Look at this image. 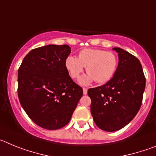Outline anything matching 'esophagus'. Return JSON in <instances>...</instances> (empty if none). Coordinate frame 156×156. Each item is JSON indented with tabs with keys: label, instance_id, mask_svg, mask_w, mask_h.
Returning <instances> with one entry per match:
<instances>
[{
	"label": "esophagus",
	"instance_id": "esophagus-1",
	"mask_svg": "<svg viewBox=\"0 0 156 156\" xmlns=\"http://www.w3.org/2000/svg\"><path fill=\"white\" fill-rule=\"evenodd\" d=\"M83 94H87V88H83Z\"/></svg>",
	"mask_w": 156,
	"mask_h": 156
}]
</instances>
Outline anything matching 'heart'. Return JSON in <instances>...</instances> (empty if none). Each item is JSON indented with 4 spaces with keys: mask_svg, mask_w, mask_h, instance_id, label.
I'll list each match as a JSON object with an SVG mask.
<instances>
[{
    "mask_svg": "<svg viewBox=\"0 0 156 156\" xmlns=\"http://www.w3.org/2000/svg\"><path fill=\"white\" fill-rule=\"evenodd\" d=\"M117 66V58L112 52L101 49H83L78 57L68 56L65 67L72 79L79 78L86 67L88 74L80 79L81 85H88L95 80L98 83H105L114 75Z\"/></svg>",
    "mask_w": 156,
    "mask_h": 156,
    "instance_id": "heart-1",
    "label": "heart"
}]
</instances>
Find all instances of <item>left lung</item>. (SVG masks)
<instances>
[{"label": "left lung", "mask_w": 156, "mask_h": 156, "mask_svg": "<svg viewBox=\"0 0 156 156\" xmlns=\"http://www.w3.org/2000/svg\"><path fill=\"white\" fill-rule=\"evenodd\" d=\"M113 50L118 53L119 64L112 78L87 91L95 124L108 132L122 129L134 118L145 88V77L138 59L122 48Z\"/></svg>", "instance_id": "left-lung-1"}]
</instances>
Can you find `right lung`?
Segmentation results:
<instances>
[{"instance_id":"obj_1","label":"right lung","mask_w":156,"mask_h":156,"mask_svg":"<svg viewBox=\"0 0 156 156\" xmlns=\"http://www.w3.org/2000/svg\"><path fill=\"white\" fill-rule=\"evenodd\" d=\"M69 45L50 44L30 51L18 71V96L33 122L47 129L69 123L83 96L82 87L69 75L65 61Z\"/></svg>"}]
</instances>
